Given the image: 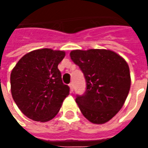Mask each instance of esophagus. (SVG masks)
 Returning <instances> with one entry per match:
<instances>
[{"instance_id":"obj_1","label":"esophagus","mask_w":148,"mask_h":148,"mask_svg":"<svg viewBox=\"0 0 148 148\" xmlns=\"http://www.w3.org/2000/svg\"><path fill=\"white\" fill-rule=\"evenodd\" d=\"M69 86H70V90H71V92H73L74 91V84H73V82H71L69 84Z\"/></svg>"}]
</instances>
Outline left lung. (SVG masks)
Segmentation results:
<instances>
[{
    "label": "left lung",
    "mask_w": 148,
    "mask_h": 148,
    "mask_svg": "<svg viewBox=\"0 0 148 148\" xmlns=\"http://www.w3.org/2000/svg\"><path fill=\"white\" fill-rule=\"evenodd\" d=\"M71 58L86 81V90L77 96L76 103L91 123L102 124L110 121L124 106L131 86L127 62L111 50H74Z\"/></svg>",
    "instance_id": "obj_1"
}]
</instances>
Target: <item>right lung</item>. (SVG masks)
Masks as SVG:
<instances>
[{
  "label": "right lung",
  "mask_w": 148,
  "mask_h": 148,
  "mask_svg": "<svg viewBox=\"0 0 148 148\" xmlns=\"http://www.w3.org/2000/svg\"><path fill=\"white\" fill-rule=\"evenodd\" d=\"M65 55L63 51L35 50L24 55L12 71V98L21 111L32 121H51L70 93L58 69Z\"/></svg>",
  "instance_id": "obj_1"
}]
</instances>
